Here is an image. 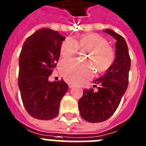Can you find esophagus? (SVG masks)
Segmentation results:
<instances>
[{"instance_id":"1","label":"esophagus","mask_w":146,"mask_h":146,"mask_svg":"<svg viewBox=\"0 0 146 146\" xmlns=\"http://www.w3.org/2000/svg\"><path fill=\"white\" fill-rule=\"evenodd\" d=\"M68 87H69L70 88H72L74 87V85H73V83H70H70H68Z\"/></svg>"}]
</instances>
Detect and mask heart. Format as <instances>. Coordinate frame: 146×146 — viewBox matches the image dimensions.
<instances>
[{"instance_id":"obj_1","label":"heart","mask_w":146,"mask_h":146,"mask_svg":"<svg viewBox=\"0 0 146 146\" xmlns=\"http://www.w3.org/2000/svg\"><path fill=\"white\" fill-rule=\"evenodd\" d=\"M79 48L88 50L85 54V61H64L60 65L61 75L67 82L75 84L85 83L92 79L94 75V68L98 73L107 70L115 59V53L108 45L105 39L98 34H82L76 40L67 38L62 42L60 49L63 59L73 58Z\"/></svg>"}]
</instances>
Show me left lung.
<instances>
[{"mask_svg":"<svg viewBox=\"0 0 146 146\" xmlns=\"http://www.w3.org/2000/svg\"><path fill=\"white\" fill-rule=\"evenodd\" d=\"M104 32L116 40L115 58L106 73L94 81L100 85L98 92L85 89L79 100L82 118L92 123L107 120L115 112L127 88L131 69L128 48L124 37L111 29H105Z\"/></svg>","mask_w":146,"mask_h":146,"instance_id":"left-lung-1","label":"left lung"}]
</instances>
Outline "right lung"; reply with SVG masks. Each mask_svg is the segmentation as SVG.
I'll return each mask as SVG.
<instances>
[{
    "label": "right lung",
    "mask_w": 146,
    "mask_h": 146,
    "mask_svg": "<svg viewBox=\"0 0 146 146\" xmlns=\"http://www.w3.org/2000/svg\"><path fill=\"white\" fill-rule=\"evenodd\" d=\"M64 40L58 31L42 28L26 39L22 46L18 85L24 106L34 118L50 120L55 118L61 99L68 90L63 79L48 81Z\"/></svg>",
    "instance_id": "obj_1"
}]
</instances>
